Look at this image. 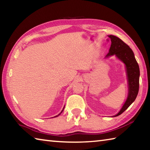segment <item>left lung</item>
Masks as SVG:
<instances>
[{"label": "left lung", "instance_id": "obj_1", "mask_svg": "<svg viewBox=\"0 0 150 150\" xmlns=\"http://www.w3.org/2000/svg\"><path fill=\"white\" fill-rule=\"evenodd\" d=\"M108 37L111 41V46L106 57L115 55L125 64L128 80V97L122 109L116 115H115V117H117L128 109L137 96L139 90L140 70L138 63L135 58L134 53L128 44L116 36L109 35Z\"/></svg>", "mask_w": 150, "mask_h": 150}]
</instances>
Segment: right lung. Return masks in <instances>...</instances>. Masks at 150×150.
Here are the masks:
<instances>
[{
	"label": "right lung",
	"mask_w": 150,
	"mask_h": 150,
	"mask_svg": "<svg viewBox=\"0 0 150 150\" xmlns=\"http://www.w3.org/2000/svg\"><path fill=\"white\" fill-rule=\"evenodd\" d=\"M63 110H64V109L62 110V111H61V112H60V113H59V114L58 115H57V116H55V117H57V116H59V115H60V114H61V113H62V111H63Z\"/></svg>",
	"instance_id": "obj_1"
}]
</instances>
